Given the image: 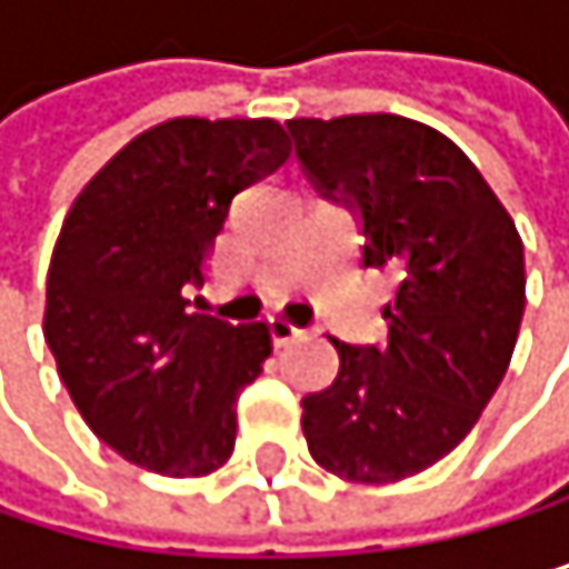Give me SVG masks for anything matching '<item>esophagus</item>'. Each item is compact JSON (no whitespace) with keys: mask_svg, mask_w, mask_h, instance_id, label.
<instances>
[{"mask_svg":"<svg viewBox=\"0 0 569 569\" xmlns=\"http://www.w3.org/2000/svg\"><path fill=\"white\" fill-rule=\"evenodd\" d=\"M266 323H269V338H272V345H276V348H287V345H293V341H300V338H303L300 327H297V323H290V320H282V317H269Z\"/></svg>","mask_w":569,"mask_h":569,"instance_id":"esophagus-1","label":"esophagus"}]
</instances>
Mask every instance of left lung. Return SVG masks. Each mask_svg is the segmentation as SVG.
<instances>
[{
    "mask_svg": "<svg viewBox=\"0 0 569 569\" xmlns=\"http://www.w3.org/2000/svg\"><path fill=\"white\" fill-rule=\"evenodd\" d=\"M320 198L361 221L365 266H392L386 348L335 341L341 368L303 399L313 461L389 485L447 457L506 379L526 310L516 221L478 167L402 116L287 122Z\"/></svg>",
    "mask_w": 569,
    "mask_h": 569,
    "instance_id": "left-lung-1",
    "label": "left lung"
}]
</instances>
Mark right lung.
<instances>
[{"label":"right lung","instance_id":"obj_1","mask_svg":"<svg viewBox=\"0 0 569 569\" xmlns=\"http://www.w3.org/2000/svg\"><path fill=\"white\" fill-rule=\"evenodd\" d=\"M290 160L272 119H170L78 193L47 272L43 338L84 423L126 461L201 478L234 450V402L272 351L266 323L193 313L238 190Z\"/></svg>","mask_w":569,"mask_h":569}]
</instances>
